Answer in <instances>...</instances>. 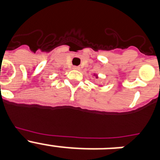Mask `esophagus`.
Listing matches in <instances>:
<instances>
[{"label":"esophagus","mask_w":160,"mask_h":160,"mask_svg":"<svg viewBox=\"0 0 160 160\" xmlns=\"http://www.w3.org/2000/svg\"><path fill=\"white\" fill-rule=\"evenodd\" d=\"M73 69H74V70H78L79 67L78 66H73Z\"/></svg>","instance_id":"obj_1"}]
</instances>
